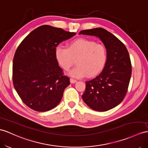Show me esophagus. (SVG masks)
I'll use <instances>...</instances> for the list:
<instances>
[{
	"label": "esophagus",
	"instance_id": "1",
	"mask_svg": "<svg viewBox=\"0 0 148 148\" xmlns=\"http://www.w3.org/2000/svg\"><path fill=\"white\" fill-rule=\"evenodd\" d=\"M70 82L71 83V84H75V83L77 82V80H75V79H73V78H70Z\"/></svg>",
	"mask_w": 148,
	"mask_h": 148
}]
</instances>
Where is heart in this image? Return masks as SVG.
Wrapping results in <instances>:
<instances>
[{
  "mask_svg": "<svg viewBox=\"0 0 148 148\" xmlns=\"http://www.w3.org/2000/svg\"><path fill=\"white\" fill-rule=\"evenodd\" d=\"M55 54L58 63L64 71L70 70L76 61L77 66L71 75L77 78L96 76L105 67L108 58L105 46L85 38L72 41L68 48L57 46Z\"/></svg>",
  "mask_w": 148,
  "mask_h": 148,
  "instance_id": "1",
  "label": "heart"
}]
</instances>
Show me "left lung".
<instances>
[{
  "label": "left lung",
  "mask_w": 148,
  "mask_h": 148,
  "mask_svg": "<svg viewBox=\"0 0 148 148\" xmlns=\"http://www.w3.org/2000/svg\"><path fill=\"white\" fill-rule=\"evenodd\" d=\"M81 34L99 38L108 54L107 62L101 73L85 82L82 99L93 110H109L121 103L127 93L132 73L129 54L119 39L103 28L83 30L79 32Z\"/></svg>",
  "instance_id": "obj_1"
}]
</instances>
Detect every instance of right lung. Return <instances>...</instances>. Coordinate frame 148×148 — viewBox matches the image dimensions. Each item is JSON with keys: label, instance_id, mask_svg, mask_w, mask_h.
Listing matches in <instances>:
<instances>
[{"label": "right lung", "instance_id": "obj_1", "mask_svg": "<svg viewBox=\"0 0 148 148\" xmlns=\"http://www.w3.org/2000/svg\"><path fill=\"white\" fill-rule=\"evenodd\" d=\"M75 34L43 25L31 32L17 47L13 59V85L23 102L31 109L48 111L62 100L70 82L58 65L55 48Z\"/></svg>", "mask_w": 148, "mask_h": 148}]
</instances>
